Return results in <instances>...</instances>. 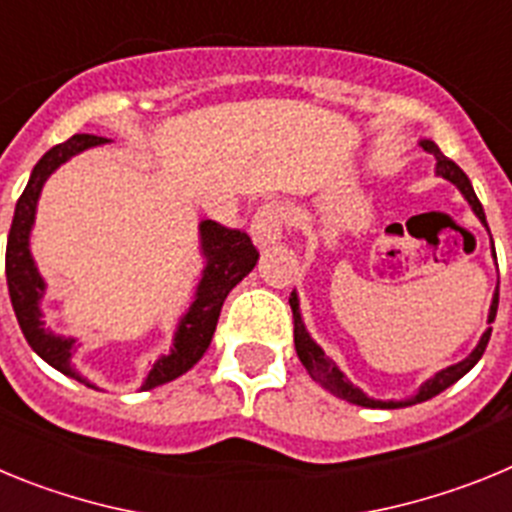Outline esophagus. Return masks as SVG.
<instances>
[{
    "instance_id": "34e87169",
    "label": "esophagus",
    "mask_w": 512,
    "mask_h": 512,
    "mask_svg": "<svg viewBox=\"0 0 512 512\" xmlns=\"http://www.w3.org/2000/svg\"><path fill=\"white\" fill-rule=\"evenodd\" d=\"M284 228H287V207L282 202H269L253 215L251 238L259 248L271 246V243L282 241Z\"/></svg>"
}]
</instances>
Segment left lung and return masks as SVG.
Segmentation results:
<instances>
[{"mask_svg":"<svg viewBox=\"0 0 512 512\" xmlns=\"http://www.w3.org/2000/svg\"><path fill=\"white\" fill-rule=\"evenodd\" d=\"M420 146H423V151L433 153L436 156V174L443 176V179H449L451 184H454L456 189H459L461 194H464V200L472 205L474 215L479 217V223L485 225L487 228V217H485V210H482V202L477 200V194H474L472 189V182H469V176L464 174V171L459 169V166L451 161V158H446L441 153V148L433 143V140H420ZM490 230V228H487ZM492 251H495V246H492ZM497 300H500V292H495V297H492V305H490V318H487V323H492L497 315ZM289 307H292V318H295V348H297V356H300L302 366L307 369V374H310L315 382H320L328 392H333L336 397H341V400L346 402H354V405H361V408H382V410H395V408H405V405H415V402H425L431 400V397L441 395L443 390H449L451 384L459 382L464 374L472 369L474 364H477L479 359H482V354H485L487 343H490V333L492 328H487L485 333H482V338H479L477 348H474L472 354L467 356L464 361H459V364L454 366H446V369H441V372L436 374L433 379H428V382L420 387L418 392H415L413 397H408V400H374V397L364 395V392L359 390V387H354V384L348 382L346 374L338 369L333 361L325 356L323 348L318 346V343L312 341L310 333H307L305 323H302V315H300V300H297V292H292V297H289Z\"/></svg>","mask_w":512,"mask_h":512,"instance_id":"obj_1","label":"left lung"}]
</instances>
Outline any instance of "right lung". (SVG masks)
Masks as SVG:
<instances>
[{"mask_svg": "<svg viewBox=\"0 0 512 512\" xmlns=\"http://www.w3.org/2000/svg\"><path fill=\"white\" fill-rule=\"evenodd\" d=\"M110 143L107 138L99 135H74L66 143H58L51 151L45 153L35 164L30 182H27L25 192L20 194L15 207V217H12V228L7 235V287L9 300L15 307L17 323L22 328V336L27 338L30 348L43 361L58 369L66 377H74L79 382H87L71 366V356H74V338L56 336L51 328H45L43 312H40V300L45 295V282L38 274V266L30 253V230L35 223V207H38L40 189H43L45 179L53 174L61 164H66L71 156L87 151V148L102 146ZM200 246L202 256H205V269H202V279L194 292V302L189 305L187 315L179 320L174 333V348L169 354L153 364L148 372L146 382L140 384V390H153L158 384H166L171 379L182 377L189 372L197 361L205 356L207 346L212 341V333L217 328V318L223 310V302L228 297L230 289L246 277L248 271L259 261V251L251 243L243 230L225 228V225L215 223V220H202L200 223ZM87 387L94 384L87 382Z\"/></svg>", "mask_w": 512, "mask_h": 512, "instance_id": "right-lung-1", "label": "right lung"}]
</instances>
